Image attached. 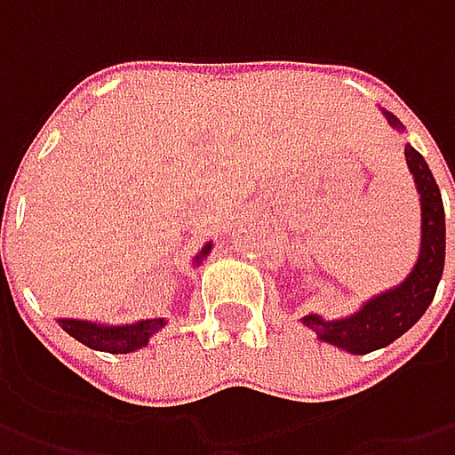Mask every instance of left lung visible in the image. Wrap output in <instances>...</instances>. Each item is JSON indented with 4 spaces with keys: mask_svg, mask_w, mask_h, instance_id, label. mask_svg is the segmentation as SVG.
<instances>
[{
    "mask_svg": "<svg viewBox=\"0 0 455 455\" xmlns=\"http://www.w3.org/2000/svg\"><path fill=\"white\" fill-rule=\"evenodd\" d=\"M390 126L403 132V124L385 111ZM405 159L411 169L418 195H420V253L408 273V278L395 289L377 293L352 316L344 319H322L319 314H308L301 322L326 344H334L352 355H367L387 347L390 341L403 337L412 323L418 322L435 296L438 281L443 275L446 260V212L441 189L433 180V172L426 159L405 144Z\"/></svg>",
    "mask_w": 455,
    "mask_h": 455,
    "instance_id": "obj_1",
    "label": "left lung"
}]
</instances>
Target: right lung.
<instances>
[{
  "mask_svg": "<svg viewBox=\"0 0 455 455\" xmlns=\"http://www.w3.org/2000/svg\"><path fill=\"white\" fill-rule=\"evenodd\" d=\"M210 251H212V243H207L202 248L195 263H202V258ZM58 323L73 339H78L80 344H85L91 349L111 352V355H129V352L147 347L151 334H156L166 322L164 319H141V322L124 323V326H106V323L80 322V319H58Z\"/></svg>",
  "mask_w": 455,
  "mask_h": 455,
  "instance_id": "1",
  "label": "right lung"
}]
</instances>
